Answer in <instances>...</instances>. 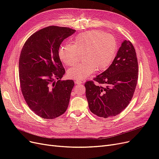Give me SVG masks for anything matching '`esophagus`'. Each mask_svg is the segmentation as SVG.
I'll return each instance as SVG.
<instances>
[{
  "label": "esophagus",
  "mask_w": 159,
  "mask_h": 159,
  "mask_svg": "<svg viewBox=\"0 0 159 159\" xmlns=\"http://www.w3.org/2000/svg\"><path fill=\"white\" fill-rule=\"evenodd\" d=\"M75 84H82V82L81 81L75 80Z\"/></svg>",
  "instance_id": "1"
}]
</instances>
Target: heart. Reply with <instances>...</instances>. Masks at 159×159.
Returning <instances> with one entry per match:
<instances>
[{
  "label": "heart",
  "mask_w": 159,
  "mask_h": 159,
  "mask_svg": "<svg viewBox=\"0 0 159 159\" xmlns=\"http://www.w3.org/2000/svg\"><path fill=\"white\" fill-rule=\"evenodd\" d=\"M118 49L116 38L100 30L80 33L73 44H66L58 51L61 61L67 66H73L83 54L84 62L68 71L70 79L78 81L87 79L97 70L103 71L112 63Z\"/></svg>",
  "instance_id": "heart-1"
}]
</instances>
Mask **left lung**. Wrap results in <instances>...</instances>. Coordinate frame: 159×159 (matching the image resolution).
<instances>
[{
  "label": "left lung",
  "instance_id": "obj_1",
  "mask_svg": "<svg viewBox=\"0 0 159 159\" xmlns=\"http://www.w3.org/2000/svg\"><path fill=\"white\" fill-rule=\"evenodd\" d=\"M138 62L131 43L125 40L112 64L106 71L85 83L90 111L99 117L108 118L121 113L135 92L138 80Z\"/></svg>",
  "mask_w": 159,
  "mask_h": 159
}]
</instances>
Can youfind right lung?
<instances>
[{"mask_svg": "<svg viewBox=\"0 0 159 159\" xmlns=\"http://www.w3.org/2000/svg\"><path fill=\"white\" fill-rule=\"evenodd\" d=\"M75 32L66 27H46L33 33L22 49L19 63L22 93L30 109L43 119L58 117L68 107L75 83L61 80L65 70L58 49Z\"/></svg>", "mask_w": 159, "mask_h": 159, "instance_id": "right-lung-1", "label": "right lung"}]
</instances>
